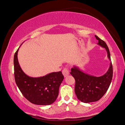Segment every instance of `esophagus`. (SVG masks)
Listing matches in <instances>:
<instances>
[{"instance_id": "1", "label": "esophagus", "mask_w": 125, "mask_h": 125, "mask_svg": "<svg viewBox=\"0 0 125 125\" xmlns=\"http://www.w3.org/2000/svg\"><path fill=\"white\" fill-rule=\"evenodd\" d=\"M62 73L65 77H67L69 75V70L67 68H64V69L62 70Z\"/></svg>"}]
</instances>
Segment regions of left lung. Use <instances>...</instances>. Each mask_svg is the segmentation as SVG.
Instances as JSON below:
<instances>
[{
  "mask_svg": "<svg viewBox=\"0 0 125 125\" xmlns=\"http://www.w3.org/2000/svg\"><path fill=\"white\" fill-rule=\"evenodd\" d=\"M98 44L105 48L111 61L110 52L106 43L96 35ZM70 74L75 79V92L77 97L85 103L97 102L107 92L113 77V68L111 62L109 69L104 75L96 77L83 73L76 66L71 68Z\"/></svg>",
  "mask_w": 125,
  "mask_h": 125,
  "instance_id": "obj_1",
  "label": "left lung"
}]
</instances>
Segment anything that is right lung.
Returning <instances> with one entry per match:
<instances>
[{"label": "right lung", "instance_id": "right-lung-1", "mask_svg": "<svg viewBox=\"0 0 125 125\" xmlns=\"http://www.w3.org/2000/svg\"><path fill=\"white\" fill-rule=\"evenodd\" d=\"M19 49L14 56L15 81L23 96L31 103L48 105L57 99L64 76L61 71L50 73L40 77H31L21 68L18 60Z\"/></svg>", "mask_w": 125, "mask_h": 125}]
</instances>
